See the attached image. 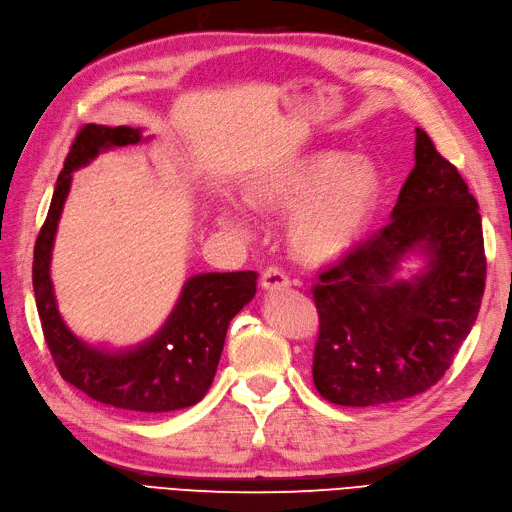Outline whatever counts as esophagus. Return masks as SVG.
<instances>
[{
  "label": "esophagus",
  "mask_w": 512,
  "mask_h": 512,
  "mask_svg": "<svg viewBox=\"0 0 512 512\" xmlns=\"http://www.w3.org/2000/svg\"><path fill=\"white\" fill-rule=\"evenodd\" d=\"M261 287L266 292H281L290 287V279L279 268H268L264 274H261Z\"/></svg>",
  "instance_id": "34e87169"
}]
</instances>
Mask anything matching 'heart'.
<instances>
[{"label":"heart","mask_w":512,"mask_h":512,"mask_svg":"<svg viewBox=\"0 0 512 512\" xmlns=\"http://www.w3.org/2000/svg\"><path fill=\"white\" fill-rule=\"evenodd\" d=\"M385 179L368 155L313 149L246 183L248 207L264 216L292 214L287 244L305 264H329L346 255L368 231L381 205ZM222 220L242 225L244 214L227 207Z\"/></svg>","instance_id":"obj_1"}]
</instances>
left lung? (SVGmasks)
Masks as SVG:
<instances>
[{"mask_svg":"<svg viewBox=\"0 0 512 512\" xmlns=\"http://www.w3.org/2000/svg\"><path fill=\"white\" fill-rule=\"evenodd\" d=\"M415 254L423 268L399 277ZM487 279L482 220L467 183L415 129V166L391 220L313 285L324 400L378 406L435 385L474 326Z\"/></svg>","mask_w":512,"mask_h":512,"instance_id":"8db88e82","label":"left lung"}]
</instances>
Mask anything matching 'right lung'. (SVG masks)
<instances>
[{
  "instance_id": "obj_1",
  "label": "right lung",
  "mask_w": 512,
  "mask_h": 512,
  "mask_svg": "<svg viewBox=\"0 0 512 512\" xmlns=\"http://www.w3.org/2000/svg\"><path fill=\"white\" fill-rule=\"evenodd\" d=\"M149 138L127 125H86L60 170L54 196L34 246L32 283L45 342L62 378L97 402L140 413H166L192 406L212 385L229 322L257 292V272H203L181 287L162 329L138 346L106 348L77 337L58 311L51 283V251L73 173L103 151Z\"/></svg>"
}]
</instances>
